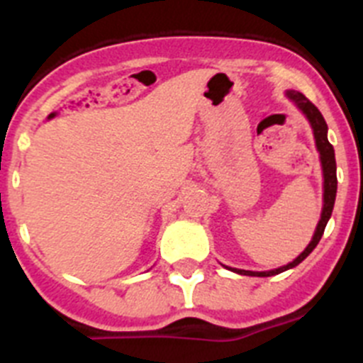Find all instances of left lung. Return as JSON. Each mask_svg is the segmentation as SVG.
Listing matches in <instances>:
<instances>
[{"mask_svg": "<svg viewBox=\"0 0 363 363\" xmlns=\"http://www.w3.org/2000/svg\"><path fill=\"white\" fill-rule=\"evenodd\" d=\"M287 98L300 108L306 118L309 120L311 127H313V134H314V142H316V149L320 152V162H322V171H323V209H322V216H320L318 225H316V230H314V236L311 240L309 245L306 247V251L301 252L296 259H293L291 264L284 265V267L272 269V271H262V272H255V271H243V269H230V271L238 272V274H245V277H274V274H280V272L287 271V269L296 267L298 264H301L307 256L313 252V249L318 245L320 238H322L323 230H325L327 221L331 218L333 214V207H335V200H336V184H338V179H336V160H335V149L327 140V123L323 120L322 112L318 108L314 107L311 104L309 99L306 96L301 94L298 91H287L285 92Z\"/></svg>", "mask_w": 363, "mask_h": 363, "instance_id": "1", "label": "left lung"}]
</instances>
